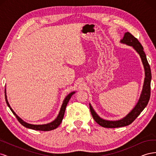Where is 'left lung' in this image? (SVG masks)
I'll list each match as a JSON object with an SVG mask.
<instances>
[{
	"instance_id": "left-lung-1",
	"label": "left lung",
	"mask_w": 156,
	"mask_h": 156,
	"mask_svg": "<svg viewBox=\"0 0 156 156\" xmlns=\"http://www.w3.org/2000/svg\"><path fill=\"white\" fill-rule=\"evenodd\" d=\"M120 41L123 44L132 46L139 54L144 66L145 71V78L143 91L142 93H141L138 103H136L133 109L122 120L117 121H108L103 120L96 114V112L94 111L91 105L90 104V109L91 114L94 120L100 126L103 127H107V128H115V127H124L131 124L138 117V116L140 114V112L144 110V108L147 105L150 98V83L151 79H152V74H151L150 65L148 62L146 54L143 50V47L140 44L139 40L129 32L125 33L123 39L121 40Z\"/></svg>"
}]
</instances>
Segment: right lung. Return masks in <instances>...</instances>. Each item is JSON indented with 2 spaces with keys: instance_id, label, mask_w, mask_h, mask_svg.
Here are the masks:
<instances>
[{
  "instance_id": "add662e5",
  "label": "right lung",
  "mask_w": 156,
  "mask_h": 156,
  "mask_svg": "<svg viewBox=\"0 0 156 156\" xmlns=\"http://www.w3.org/2000/svg\"><path fill=\"white\" fill-rule=\"evenodd\" d=\"M75 93V92H73L72 93H70L69 94L66 96V98H65V100L63 101V103L62 105V107H61L60 108V111L59 114L57 116V118L53 121L51 122V123H49L48 124H44V125H33V124H28L27 122H24L23 120H22L20 117L16 115V114L14 111L12 110V108L10 107V105H9V103L8 102V100L6 99V89H5V98H6V101L8 106L10 107V110L12 111V112L13 113V115H15L17 118V120L20 122V123L21 124H22L23 126H25V127H27V128H29V129H34V130H38V131H51V130H53L56 129V127H58V126L61 124V122L62 121L63 119V117L64 115V112H65V110H66V105L68 104V103L69 101V100H70L71 97L72 96L73 94Z\"/></svg>"
}]
</instances>
